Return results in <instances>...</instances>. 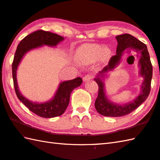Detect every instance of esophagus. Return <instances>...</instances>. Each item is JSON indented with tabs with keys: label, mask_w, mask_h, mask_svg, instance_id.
Returning a JSON list of instances; mask_svg holds the SVG:
<instances>
[{
	"label": "esophagus",
	"mask_w": 160,
	"mask_h": 160,
	"mask_svg": "<svg viewBox=\"0 0 160 160\" xmlns=\"http://www.w3.org/2000/svg\"><path fill=\"white\" fill-rule=\"evenodd\" d=\"M93 78V74H91V73L87 74L85 76H84L83 80L84 81V82H86V81H89V80H90L91 79H92Z\"/></svg>",
	"instance_id": "34e87169"
}]
</instances>
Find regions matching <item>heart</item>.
Listing matches in <instances>:
<instances>
[{
  "label": "heart",
  "mask_w": 160,
  "mask_h": 160,
  "mask_svg": "<svg viewBox=\"0 0 160 160\" xmlns=\"http://www.w3.org/2000/svg\"><path fill=\"white\" fill-rule=\"evenodd\" d=\"M102 51L103 47L101 45H84L78 50L76 58L78 62L81 64H91L99 58ZM105 52L108 53V51H105Z\"/></svg>",
  "instance_id": "heart-1"
}]
</instances>
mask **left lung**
I'll list each match as a JSON object with an SVG mask.
<instances>
[{
	"instance_id": "1",
	"label": "left lung",
	"mask_w": 160,
	"mask_h": 160,
	"mask_svg": "<svg viewBox=\"0 0 160 160\" xmlns=\"http://www.w3.org/2000/svg\"><path fill=\"white\" fill-rule=\"evenodd\" d=\"M116 39L118 42L117 52H116L117 54L112 56L109 59L108 65L99 72L98 76L94 79L98 85V94L95 101L96 109L101 115L111 117H122L130 114L144 102L148 98L151 91L152 76V66L145 43L140 42L130 34L118 35L116 37ZM127 48H132L135 49L137 52H140L141 56L139 61L140 74L145 80L142 86V92L137 99L126 104L118 105L111 102L107 99L104 93V83L100 78L104 77V74L106 72L112 70L119 63L122 55Z\"/></svg>"
}]
</instances>
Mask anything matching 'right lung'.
Segmentation results:
<instances>
[{"label": "right lung", "instance_id": "obj_1", "mask_svg": "<svg viewBox=\"0 0 160 160\" xmlns=\"http://www.w3.org/2000/svg\"><path fill=\"white\" fill-rule=\"evenodd\" d=\"M64 40V37L48 31L42 30L28 34L21 41L16 50L14 60L12 62V78L14 90L18 98L37 115L43 118H53L64 114L69 103L71 93L75 88L82 83L81 78H76L73 80L64 81L59 84L58 89L53 98L48 102L39 103L30 101L21 94L18 90L17 70L21 60L27 52L30 50L39 48L43 45L56 46L58 43Z\"/></svg>", "mask_w": 160, "mask_h": 160}]
</instances>
